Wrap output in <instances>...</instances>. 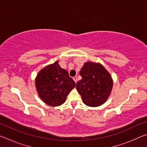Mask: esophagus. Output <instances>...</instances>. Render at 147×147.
<instances>
[{
	"label": "esophagus",
	"instance_id": "esophagus-1",
	"mask_svg": "<svg viewBox=\"0 0 147 147\" xmlns=\"http://www.w3.org/2000/svg\"><path fill=\"white\" fill-rule=\"evenodd\" d=\"M73 80H74V81L75 82V83L77 82V77H76V76L73 77Z\"/></svg>",
	"mask_w": 147,
	"mask_h": 147
}]
</instances>
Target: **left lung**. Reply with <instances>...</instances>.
Returning a JSON list of instances; mask_svg holds the SVG:
<instances>
[{"mask_svg":"<svg viewBox=\"0 0 147 147\" xmlns=\"http://www.w3.org/2000/svg\"><path fill=\"white\" fill-rule=\"evenodd\" d=\"M82 80L76 88L83 102L91 107L102 105L111 93L113 80L108 71L100 63L86 62L80 71Z\"/></svg>","mask_w":147,"mask_h":147,"instance_id":"left-lung-1","label":"left lung"}]
</instances>
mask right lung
Returning <instances> with one entry per match:
<instances>
[{
	"instance_id": "add662e5",
	"label": "right lung",
	"mask_w": 147,
	"mask_h": 147,
	"mask_svg": "<svg viewBox=\"0 0 147 147\" xmlns=\"http://www.w3.org/2000/svg\"><path fill=\"white\" fill-rule=\"evenodd\" d=\"M35 82L39 97L51 106L63 104L68 94L76 86L68 72L59 65L58 61L42 69Z\"/></svg>"
}]
</instances>
